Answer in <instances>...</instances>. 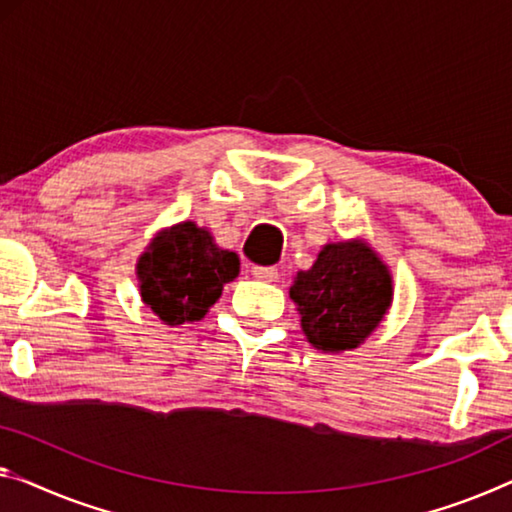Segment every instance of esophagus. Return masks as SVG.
Masks as SVG:
<instances>
[{
  "mask_svg": "<svg viewBox=\"0 0 512 512\" xmlns=\"http://www.w3.org/2000/svg\"><path fill=\"white\" fill-rule=\"evenodd\" d=\"M251 272H254V277L261 279V281H277V279H279V270H277V267L254 265V267H251Z\"/></svg>",
  "mask_w": 512,
  "mask_h": 512,
  "instance_id": "esophagus-1",
  "label": "esophagus"
}]
</instances>
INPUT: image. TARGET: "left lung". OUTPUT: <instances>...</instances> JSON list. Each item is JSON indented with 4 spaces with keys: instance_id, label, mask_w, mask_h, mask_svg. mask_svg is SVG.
<instances>
[{
    "instance_id": "8db88e82",
    "label": "left lung",
    "mask_w": 512,
    "mask_h": 512,
    "mask_svg": "<svg viewBox=\"0 0 512 512\" xmlns=\"http://www.w3.org/2000/svg\"><path fill=\"white\" fill-rule=\"evenodd\" d=\"M290 300L302 332L322 352L352 350L371 336L393 300L389 267L364 240L329 242L311 270L297 272Z\"/></svg>"
}]
</instances>
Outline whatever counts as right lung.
Listing matches in <instances>:
<instances>
[{"mask_svg":"<svg viewBox=\"0 0 512 512\" xmlns=\"http://www.w3.org/2000/svg\"><path fill=\"white\" fill-rule=\"evenodd\" d=\"M240 272V258L219 249L206 229L180 222L155 235L137 261L141 300L164 325L178 327L206 316L224 283Z\"/></svg>","mask_w":512,"mask_h":512,"instance_id":"add662e5","label":"right lung"}]
</instances>
